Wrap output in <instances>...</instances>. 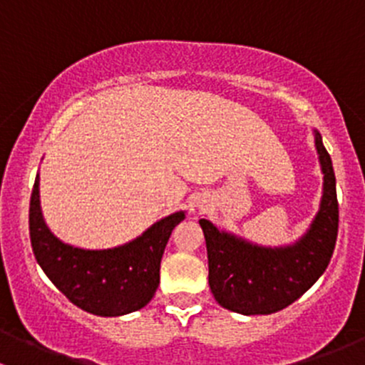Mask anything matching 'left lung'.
Instances as JSON below:
<instances>
[{
  "mask_svg": "<svg viewBox=\"0 0 365 365\" xmlns=\"http://www.w3.org/2000/svg\"><path fill=\"white\" fill-rule=\"evenodd\" d=\"M316 150L323 169V197L311 230L295 245L264 249L219 231L201 219L208 282L224 309L238 314H272L300 298L327 270L339 230V203L332 159L316 134Z\"/></svg>",
  "mask_w": 365,
  "mask_h": 365,
  "instance_id": "8db88e82",
  "label": "left lung"
}]
</instances>
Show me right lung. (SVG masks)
I'll return each instance as SVG.
<instances>
[{
    "label": "right lung",
    "mask_w": 365,
    "mask_h": 365,
    "mask_svg": "<svg viewBox=\"0 0 365 365\" xmlns=\"http://www.w3.org/2000/svg\"><path fill=\"white\" fill-rule=\"evenodd\" d=\"M38 176L29 200V238L33 254L53 284L83 311L121 316L145 307L160 282V259L173 230L185 219L176 212L153 224L127 245L84 251L58 240L40 212Z\"/></svg>",
    "instance_id": "obj_1"
}]
</instances>
